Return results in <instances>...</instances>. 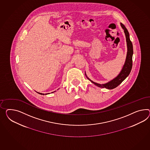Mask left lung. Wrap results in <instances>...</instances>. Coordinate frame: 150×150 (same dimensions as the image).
Segmentation results:
<instances>
[{
    "instance_id": "1",
    "label": "left lung",
    "mask_w": 150,
    "mask_h": 150,
    "mask_svg": "<svg viewBox=\"0 0 150 150\" xmlns=\"http://www.w3.org/2000/svg\"><path fill=\"white\" fill-rule=\"evenodd\" d=\"M121 25L124 30V32L125 33L126 38L127 54L126 62L125 63V65L123 66L122 69L121 70L119 74L115 78H114L112 81L108 82L105 84H100L95 83V82L92 81H91L90 79H88H88L91 81L92 83H93L94 84L96 85V86H97L100 88H105L107 89H113V88H115L128 76V75L131 72V69L132 68V63H133V62H133L132 61V57H133V45L131 42V40L129 39V33L127 30L126 28L122 23H121Z\"/></svg>"
}]
</instances>
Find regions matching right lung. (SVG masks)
<instances>
[{"mask_svg": "<svg viewBox=\"0 0 150 150\" xmlns=\"http://www.w3.org/2000/svg\"><path fill=\"white\" fill-rule=\"evenodd\" d=\"M38 93H39V94H41V95H44L43 93H39V92H38Z\"/></svg>", "mask_w": 150, "mask_h": 150, "instance_id": "right-lung-1", "label": "right lung"}]
</instances>
